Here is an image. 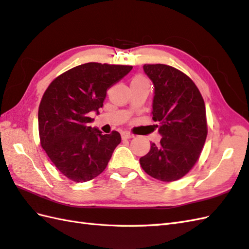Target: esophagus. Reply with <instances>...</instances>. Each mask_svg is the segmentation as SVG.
I'll use <instances>...</instances> for the list:
<instances>
[{
  "label": "esophagus",
  "mask_w": 249,
  "mask_h": 249,
  "mask_svg": "<svg viewBox=\"0 0 249 249\" xmlns=\"http://www.w3.org/2000/svg\"><path fill=\"white\" fill-rule=\"evenodd\" d=\"M121 136H122V139H130L134 137V135H131L130 133H128V131H123V133L121 134Z\"/></svg>",
  "instance_id": "esophagus-1"
}]
</instances>
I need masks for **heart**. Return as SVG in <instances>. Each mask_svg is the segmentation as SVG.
<instances>
[{
	"label": "heart",
	"instance_id": "obj_1",
	"mask_svg": "<svg viewBox=\"0 0 249 249\" xmlns=\"http://www.w3.org/2000/svg\"><path fill=\"white\" fill-rule=\"evenodd\" d=\"M133 81H146V79L144 77H142V76H136L133 79Z\"/></svg>",
	"mask_w": 249,
	"mask_h": 249
}]
</instances>
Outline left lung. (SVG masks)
Listing matches in <instances>:
<instances>
[{
    "mask_svg": "<svg viewBox=\"0 0 249 249\" xmlns=\"http://www.w3.org/2000/svg\"><path fill=\"white\" fill-rule=\"evenodd\" d=\"M144 72L154 84L153 120L160 134V144L140 158L152 178L173 182L197 162L208 135L204 100L192 79L165 64H145Z\"/></svg>",
    "mask_w": 249,
    "mask_h": 249,
    "instance_id": "obj_1",
    "label": "left lung"
}]
</instances>
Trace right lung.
<instances>
[{"label":"right lung","mask_w":249,"mask_h":249,"mask_svg":"<svg viewBox=\"0 0 249 249\" xmlns=\"http://www.w3.org/2000/svg\"><path fill=\"white\" fill-rule=\"evenodd\" d=\"M133 70L128 65L86 63L50 83L38 108L40 144L62 174L83 183L102 173L121 142L112 131L103 135L89 123L103 107L107 89Z\"/></svg>","instance_id":"obj_1"}]
</instances>
